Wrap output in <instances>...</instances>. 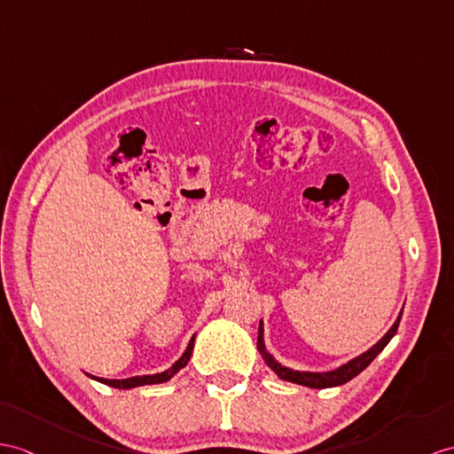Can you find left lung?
I'll list each match as a JSON object with an SVG mask.
<instances>
[{"label": "left lung", "instance_id": "obj_1", "mask_svg": "<svg viewBox=\"0 0 454 454\" xmlns=\"http://www.w3.org/2000/svg\"><path fill=\"white\" fill-rule=\"evenodd\" d=\"M401 317H403V310L399 314V317L395 319V324L389 327V331L375 342L372 348H368L366 352H362L360 356L352 358L345 364H340L339 368L335 370H329V372H304V370H293L289 366H283V364L275 358L271 352L265 347V340H263V322H260L258 327V350L263 358V362L268 364V366L278 373V378L283 381H291L296 385H304V387H310V389H327V387H339L342 383L350 381L352 378H356L360 372L366 370L372 360L380 355V352L389 345V340L395 337L396 329H399L401 324Z\"/></svg>", "mask_w": 454, "mask_h": 454}]
</instances>
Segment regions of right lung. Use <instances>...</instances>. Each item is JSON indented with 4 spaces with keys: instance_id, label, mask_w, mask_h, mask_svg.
<instances>
[{
    "instance_id": "right-lung-1",
    "label": "right lung",
    "mask_w": 454,
    "mask_h": 454,
    "mask_svg": "<svg viewBox=\"0 0 454 454\" xmlns=\"http://www.w3.org/2000/svg\"><path fill=\"white\" fill-rule=\"evenodd\" d=\"M194 339H196V335H192L189 347H186V350L183 352V356L176 360L169 370H165V372L152 373V375H135V378H127V380H104V378H96V375H90V373H86V375H88V378L99 381V383H104V385L115 387V389H135V387H142V385L165 383V381H169L176 372L183 370L186 364H189V360L192 356V348H194Z\"/></svg>"
}]
</instances>
